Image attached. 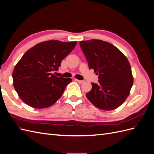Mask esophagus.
Returning <instances> with one entry per match:
<instances>
[{"mask_svg": "<svg viewBox=\"0 0 154 154\" xmlns=\"http://www.w3.org/2000/svg\"><path fill=\"white\" fill-rule=\"evenodd\" d=\"M75 81H76V82H78L79 83H80V84H82V83H83V81H82V80H78V79H75Z\"/></svg>", "mask_w": 154, "mask_h": 154, "instance_id": "1", "label": "esophagus"}]
</instances>
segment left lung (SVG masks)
Here are the masks:
<instances>
[{"mask_svg": "<svg viewBox=\"0 0 154 154\" xmlns=\"http://www.w3.org/2000/svg\"><path fill=\"white\" fill-rule=\"evenodd\" d=\"M89 69L98 75L91 83L86 96L97 108L112 110L122 105L130 94L134 78L127 58L112 44L100 40L80 41Z\"/></svg>", "mask_w": 154, "mask_h": 154, "instance_id": "obj_1", "label": "left lung"}]
</instances>
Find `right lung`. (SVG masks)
I'll return each instance as SVG.
<instances>
[{
	"label": "right lung",
	"mask_w": 154,
	"mask_h": 154,
	"mask_svg": "<svg viewBox=\"0 0 154 154\" xmlns=\"http://www.w3.org/2000/svg\"><path fill=\"white\" fill-rule=\"evenodd\" d=\"M77 42L51 40L35 45L22 56L13 71V86L20 99L35 109L48 108L60 98L71 78L56 76L63 58Z\"/></svg>",
	"instance_id": "1"
}]
</instances>
